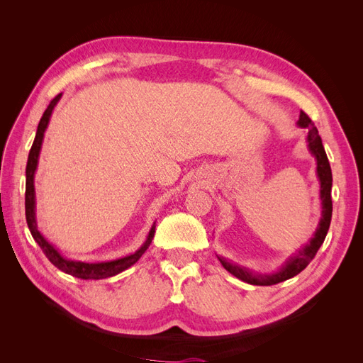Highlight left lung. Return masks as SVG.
<instances>
[{
  "label": "left lung",
  "instance_id": "left-lung-1",
  "mask_svg": "<svg viewBox=\"0 0 363 363\" xmlns=\"http://www.w3.org/2000/svg\"><path fill=\"white\" fill-rule=\"evenodd\" d=\"M296 124H298V127L307 130V144H309V150L316 159V174H318V179H320V183H321V191H320L321 204H323L321 219H320V224H318V228H316L313 238L309 240V244H306L301 250L296 251L294 256H291L286 262H284V265L277 272L257 274V272H252V271L247 269L245 267H239V265H236V263H232L227 259L218 256L219 262L223 263V267L230 274H233V276L238 277L239 280L247 281L250 284H256V286H271V284H277L280 281L292 279L294 276H296V274H300L307 265H309L311 260L315 257L316 251L320 250V247L323 245L324 239L327 236V232H328V227H330V221H332V211H333V206H332V168H330V163H328L325 150L323 147V140H321L320 135H318V128L312 123V119L304 112L300 113V119Z\"/></svg>",
  "mask_w": 363,
  "mask_h": 363
}]
</instances>
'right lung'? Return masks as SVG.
<instances>
[{
  "label": "right lung",
  "mask_w": 363,
  "mask_h": 363,
  "mask_svg": "<svg viewBox=\"0 0 363 363\" xmlns=\"http://www.w3.org/2000/svg\"><path fill=\"white\" fill-rule=\"evenodd\" d=\"M60 96H62V94H59L56 98H52L51 103L47 107V111L43 112V115L39 121L35 142H33L30 155H28L27 168H26V218H27V224H28L33 239H35L39 244V247L43 251V255L48 257V260L52 263L54 267H57L60 271L69 274V276L79 277L83 280L107 279V277L116 276V274H119V272H123L124 269L130 268L131 265H135V263L140 259V256L144 255L147 248L150 247L152 238H155L156 223L152 224L144 245H142L138 251H135L133 255L121 257L116 260H111V262H100V263H87V262L69 260L67 257H63L60 252L40 235V232L38 230L36 213H35V207H36V204H35L36 203V200H35V172L38 168V160H39V152H40V147H42V140H43V133H45L51 113L54 111V107H56V104L59 103Z\"/></svg>",
  "instance_id": "1"
}]
</instances>
